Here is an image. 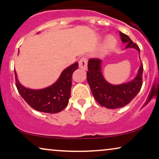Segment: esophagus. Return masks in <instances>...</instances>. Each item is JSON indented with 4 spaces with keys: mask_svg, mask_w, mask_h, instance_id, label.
<instances>
[{
    "mask_svg": "<svg viewBox=\"0 0 159 159\" xmlns=\"http://www.w3.org/2000/svg\"><path fill=\"white\" fill-rule=\"evenodd\" d=\"M79 66L80 68L82 69V70H87V59L86 57H82L81 59H80L79 61Z\"/></svg>",
    "mask_w": 159,
    "mask_h": 159,
    "instance_id": "obj_1",
    "label": "esophagus"
}]
</instances>
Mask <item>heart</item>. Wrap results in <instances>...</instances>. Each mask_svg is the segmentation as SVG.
Here are the masks:
<instances>
[{"mask_svg":"<svg viewBox=\"0 0 159 159\" xmlns=\"http://www.w3.org/2000/svg\"><path fill=\"white\" fill-rule=\"evenodd\" d=\"M117 44V39L113 36H108L102 49V54L111 51Z\"/></svg>","mask_w":159,"mask_h":159,"instance_id":"1","label":"heart"}]
</instances>
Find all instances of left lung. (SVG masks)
Wrapping results in <instances>:
<instances>
[{
    "instance_id": "left-lung-1",
    "label": "left lung",
    "mask_w": 159,
    "mask_h": 159,
    "mask_svg": "<svg viewBox=\"0 0 159 159\" xmlns=\"http://www.w3.org/2000/svg\"><path fill=\"white\" fill-rule=\"evenodd\" d=\"M120 36L122 42L127 44L125 49L133 48L136 49L140 57V49L138 45L133 43L126 34L120 32ZM87 66V82L96 101L103 107L116 109L125 106L141 90L143 71L142 63L134 79L120 84H112L106 81L102 73V60L100 59H90Z\"/></svg>"
}]
</instances>
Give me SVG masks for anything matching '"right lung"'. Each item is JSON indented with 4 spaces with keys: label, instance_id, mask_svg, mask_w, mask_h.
<instances>
[{
    "label": "right lung",
    "instance_id": "add662e5",
    "mask_svg": "<svg viewBox=\"0 0 159 159\" xmlns=\"http://www.w3.org/2000/svg\"><path fill=\"white\" fill-rule=\"evenodd\" d=\"M77 68L78 62L71 64L62 71L56 82L40 89H33L23 86L18 81L16 72L14 70L18 93L30 106L37 111L57 113L67 106L71 95L72 76Z\"/></svg>",
    "mask_w": 159,
    "mask_h": 159
}]
</instances>
